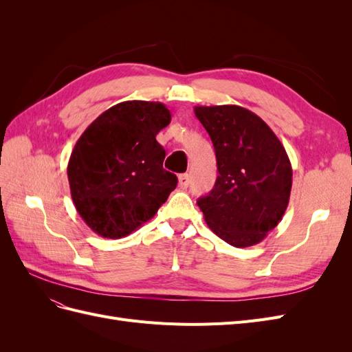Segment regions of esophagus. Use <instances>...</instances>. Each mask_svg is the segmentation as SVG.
Masks as SVG:
<instances>
[{"label": "esophagus", "instance_id": "1", "mask_svg": "<svg viewBox=\"0 0 352 352\" xmlns=\"http://www.w3.org/2000/svg\"><path fill=\"white\" fill-rule=\"evenodd\" d=\"M179 186H180V189H186L189 186V176L188 175L179 176Z\"/></svg>", "mask_w": 352, "mask_h": 352}]
</instances>
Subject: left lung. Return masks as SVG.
<instances>
[{
  "label": "left lung",
  "instance_id": "1",
  "mask_svg": "<svg viewBox=\"0 0 352 352\" xmlns=\"http://www.w3.org/2000/svg\"><path fill=\"white\" fill-rule=\"evenodd\" d=\"M214 145L219 176L197 204L208 228L236 248L261 242L289 204L292 167L279 138L239 105H197Z\"/></svg>",
  "mask_w": 352,
  "mask_h": 352
}]
</instances>
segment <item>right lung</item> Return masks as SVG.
<instances>
[{"label":"right lung","mask_w":352,"mask_h":352,"mask_svg":"<svg viewBox=\"0 0 352 352\" xmlns=\"http://www.w3.org/2000/svg\"><path fill=\"white\" fill-rule=\"evenodd\" d=\"M172 114L162 102L123 101L100 114L74 145L67 177L73 204L102 238H124L153 219L177 185L155 140Z\"/></svg>","instance_id":"add662e5"}]
</instances>
